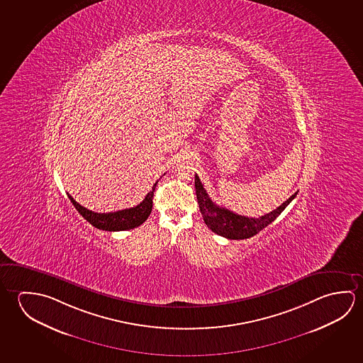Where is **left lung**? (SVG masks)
Masks as SVG:
<instances>
[{
	"instance_id": "obj_1",
	"label": "left lung",
	"mask_w": 363,
	"mask_h": 363,
	"mask_svg": "<svg viewBox=\"0 0 363 363\" xmlns=\"http://www.w3.org/2000/svg\"><path fill=\"white\" fill-rule=\"evenodd\" d=\"M195 189H196L197 202L201 211L202 218L205 224L216 233L228 239H247L256 235L264 229L268 224H271L279 216L286 206L296 197L295 192L289 200H286L279 208H274L271 213L259 216V218H248L243 215L235 214L230 210L218 206L215 202L211 201L208 192L203 189L199 176H195Z\"/></svg>"
}]
</instances>
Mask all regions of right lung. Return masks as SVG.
I'll return each mask as SVG.
<instances>
[{
    "mask_svg": "<svg viewBox=\"0 0 363 363\" xmlns=\"http://www.w3.org/2000/svg\"><path fill=\"white\" fill-rule=\"evenodd\" d=\"M155 186H157V182L153 184L152 191H149L148 195L145 196L143 201L137 206L119 210L115 213H106V214L105 213H102V214L94 213L89 208H84L82 205H79L69 194H68V197L73 203V206L77 208L78 213L82 215L91 225L95 226L97 229H101V230H106V232H120V230L134 229L148 219L149 215L152 213V208H153Z\"/></svg>",
    "mask_w": 363,
    "mask_h": 363,
    "instance_id": "right-lung-1",
    "label": "right lung"
}]
</instances>
